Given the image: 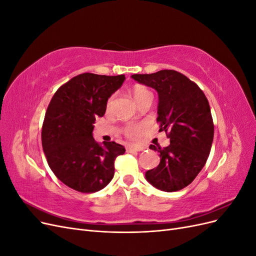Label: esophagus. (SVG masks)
Listing matches in <instances>:
<instances>
[{"label": "esophagus", "instance_id": "1", "mask_svg": "<svg viewBox=\"0 0 256 256\" xmlns=\"http://www.w3.org/2000/svg\"><path fill=\"white\" fill-rule=\"evenodd\" d=\"M144 150L143 146H134V145H129L126 147V150L128 152H141Z\"/></svg>", "mask_w": 256, "mask_h": 256}]
</instances>
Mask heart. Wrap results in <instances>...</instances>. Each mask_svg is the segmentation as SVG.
<instances>
[{
	"label": "heart",
	"instance_id": "heart-1",
	"mask_svg": "<svg viewBox=\"0 0 256 256\" xmlns=\"http://www.w3.org/2000/svg\"><path fill=\"white\" fill-rule=\"evenodd\" d=\"M132 96H134V99L136 100V102L138 104L141 99H143L147 96H152V92L146 88L140 86V85H138V86L134 88ZM112 102H113V97H111L109 100H108V106H110L112 104ZM124 132H125L126 136L129 138H136L140 136V134L142 132V126L136 125V124H131V125H128L125 128V131H124Z\"/></svg>",
	"mask_w": 256,
	"mask_h": 256
}]
</instances>
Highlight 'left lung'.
<instances>
[{
  "mask_svg": "<svg viewBox=\"0 0 256 256\" xmlns=\"http://www.w3.org/2000/svg\"><path fill=\"white\" fill-rule=\"evenodd\" d=\"M131 78L158 92L159 131L170 145L150 148L160 152V164L145 173L147 182L166 192L190 184L206 164L214 140V122L208 100L198 85L176 70H160Z\"/></svg>",
  "mask_w": 256,
  "mask_h": 256,
  "instance_id": "8db88e82",
  "label": "left lung"
}]
</instances>
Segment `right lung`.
<instances>
[{
  "label": "right lung",
  "instance_id": "right-lung-1",
  "mask_svg": "<svg viewBox=\"0 0 256 256\" xmlns=\"http://www.w3.org/2000/svg\"><path fill=\"white\" fill-rule=\"evenodd\" d=\"M125 81V76L85 72L74 76L56 92L44 115L42 150L52 172L76 191L104 189L114 176V161L125 152L115 142L98 144L92 138L96 118Z\"/></svg>",
  "mask_w": 256,
  "mask_h": 256
}]
</instances>
